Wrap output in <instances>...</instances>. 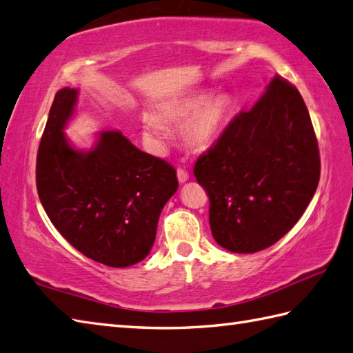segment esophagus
Instances as JSON below:
<instances>
[{"label":"esophagus","mask_w":353,"mask_h":353,"mask_svg":"<svg viewBox=\"0 0 353 353\" xmlns=\"http://www.w3.org/2000/svg\"><path fill=\"white\" fill-rule=\"evenodd\" d=\"M177 179H179L180 183H185L186 180L190 179V173H188V171L183 170V168H177Z\"/></svg>","instance_id":"obj_1"}]
</instances>
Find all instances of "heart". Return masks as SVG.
<instances>
[{
    "label": "heart",
    "mask_w": 353,
    "mask_h": 353,
    "mask_svg": "<svg viewBox=\"0 0 353 353\" xmlns=\"http://www.w3.org/2000/svg\"><path fill=\"white\" fill-rule=\"evenodd\" d=\"M230 111L232 102L227 96L219 94L208 99V94L196 93L170 105L162 111L161 117L165 123H180L190 117L182 128V137L188 145L201 150L214 144L224 123L230 116ZM143 129L144 135L154 145L161 147L167 143V128L157 117L149 116V114L144 116Z\"/></svg>",
    "instance_id": "heart-1"
}]
</instances>
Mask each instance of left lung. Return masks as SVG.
<instances>
[{
    "instance_id": "8db88e82",
    "label": "left lung",
    "mask_w": 353,
    "mask_h": 353,
    "mask_svg": "<svg viewBox=\"0 0 353 353\" xmlns=\"http://www.w3.org/2000/svg\"><path fill=\"white\" fill-rule=\"evenodd\" d=\"M212 236L239 254L265 250L292 230L317 190V139L298 88L275 77L266 93L196 159Z\"/></svg>"
}]
</instances>
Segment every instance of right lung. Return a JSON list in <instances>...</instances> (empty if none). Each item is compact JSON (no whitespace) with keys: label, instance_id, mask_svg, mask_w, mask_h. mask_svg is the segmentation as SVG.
Masks as SVG:
<instances>
[{"label":"right lung","instance_id":"1","mask_svg":"<svg viewBox=\"0 0 353 353\" xmlns=\"http://www.w3.org/2000/svg\"><path fill=\"white\" fill-rule=\"evenodd\" d=\"M78 90L57 92L40 139L39 199L54 227L85 257L111 268L144 260L159 215L177 191L176 170L141 152L120 130H102L90 150L64 134Z\"/></svg>","mask_w":353,"mask_h":353}]
</instances>
